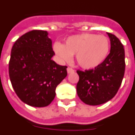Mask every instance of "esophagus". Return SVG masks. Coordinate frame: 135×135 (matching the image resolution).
<instances>
[{"mask_svg":"<svg viewBox=\"0 0 135 135\" xmlns=\"http://www.w3.org/2000/svg\"><path fill=\"white\" fill-rule=\"evenodd\" d=\"M67 71H68V73H73L75 70L73 68H71L68 67V68H67Z\"/></svg>","mask_w":135,"mask_h":135,"instance_id":"esophagus-1","label":"esophagus"}]
</instances>
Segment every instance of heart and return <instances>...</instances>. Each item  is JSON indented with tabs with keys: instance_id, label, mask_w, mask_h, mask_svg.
<instances>
[{
	"instance_id": "obj_1",
	"label": "heart",
	"mask_w": 135,
	"mask_h": 135,
	"mask_svg": "<svg viewBox=\"0 0 135 135\" xmlns=\"http://www.w3.org/2000/svg\"><path fill=\"white\" fill-rule=\"evenodd\" d=\"M110 47L108 37L89 33L69 36L65 45L55 42L53 46L54 51L61 60L70 62L72 55H75L78 65L86 70L100 66L108 57Z\"/></svg>"
}]
</instances>
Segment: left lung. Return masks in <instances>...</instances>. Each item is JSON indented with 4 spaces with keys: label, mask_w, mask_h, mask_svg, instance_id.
<instances>
[{
    "label": "left lung",
    "mask_w": 135,
    "mask_h": 135,
    "mask_svg": "<svg viewBox=\"0 0 135 135\" xmlns=\"http://www.w3.org/2000/svg\"><path fill=\"white\" fill-rule=\"evenodd\" d=\"M111 42L108 57L96 68L77 70V93L85 104L96 106L113 99L122 82L125 70L124 46L117 36L107 33Z\"/></svg>",
    "instance_id": "obj_1"
}]
</instances>
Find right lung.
Here are the masks:
<instances>
[{
  "label": "right lung",
  "mask_w": 135,
  "mask_h": 135,
  "mask_svg": "<svg viewBox=\"0 0 135 135\" xmlns=\"http://www.w3.org/2000/svg\"><path fill=\"white\" fill-rule=\"evenodd\" d=\"M48 32L32 30L19 37L13 46L9 77L13 88L23 103L45 107L55 97V90L66 77L67 66L57 65Z\"/></svg>",
  "instance_id": "right-lung-1"
}]
</instances>
